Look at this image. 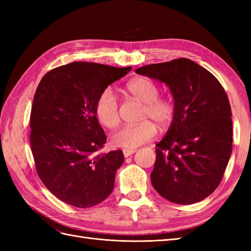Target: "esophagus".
I'll list each match as a JSON object with an SVG mask.
<instances>
[{"mask_svg":"<svg viewBox=\"0 0 251 251\" xmlns=\"http://www.w3.org/2000/svg\"><path fill=\"white\" fill-rule=\"evenodd\" d=\"M136 151V150H124V156L125 157H128V156H131L132 154H134Z\"/></svg>","mask_w":251,"mask_h":251,"instance_id":"1","label":"esophagus"}]
</instances>
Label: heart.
I'll return each mask as SVG.
<instances>
[{
	"mask_svg": "<svg viewBox=\"0 0 251 251\" xmlns=\"http://www.w3.org/2000/svg\"><path fill=\"white\" fill-rule=\"evenodd\" d=\"M127 92L144 103L142 119H153L162 126H168L175 117V105L166 98L159 97L156 83L144 76L136 77L126 85ZM95 115L100 123L114 127L119 123L118 100L111 88H105L98 95L95 102ZM157 134L156 126L151 121H143L137 126H126L112 135L114 147L133 150L153 139Z\"/></svg>",
	"mask_w": 251,
	"mask_h": 251,
	"instance_id": "b5f03b06",
	"label": "heart"
}]
</instances>
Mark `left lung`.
Returning <instances> with one entry per match:
<instances>
[{"mask_svg": "<svg viewBox=\"0 0 251 251\" xmlns=\"http://www.w3.org/2000/svg\"><path fill=\"white\" fill-rule=\"evenodd\" d=\"M165 83L175 117L156 144L151 181L157 193L177 204H194L219 186L232 150L228 97L209 71L188 58L151 64L135 71Z\"/></svg>", "mask_w": 251, "mask_h": 251, "instance_id": "left-lung-1", "label": "left lung"}]
</instances>
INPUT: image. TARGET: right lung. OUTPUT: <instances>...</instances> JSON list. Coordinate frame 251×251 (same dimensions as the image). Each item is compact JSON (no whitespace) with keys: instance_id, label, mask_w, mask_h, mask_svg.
Instances as JSON below:
<instances>
[{"instance_id":"1","label":"right lung","mask_w":251,"mask_h":251,"mask_svg":"<svg viewBox=\"0 0 251 251\" xmlns=\"http://www.w3.org/2000/svg\"><path fill=\"white\" fill-rule=\"evenodd\" d=\"M132 67L74 62L55 68L40 81L30 115V144L36 172L63 202L88 208L113 192L121 150L96 154L107 141L95 115L102 90Z\"/></svg>"}]
</instances>
